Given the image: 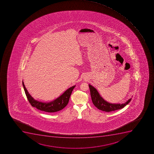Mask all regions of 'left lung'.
<instances>
[{"instance_id":"8db88e82","label":"left lung","mask_w":154,"mask_h":154,"mask_svg":"<svg viewBox=\"0 0 154 154\" xmlns=\"http://www.w3.org/2000/svg\"><path fill=\"white\" fill-rule=\"evenodd\" d=\"M91 99L93 103L99 109L106 112H111L116 110L120 109L127 105L131 100V98L129 99L124 103H109L104 100L99 94L97 90L92 85L89 84Z\"/></svg>"}]
</instances>
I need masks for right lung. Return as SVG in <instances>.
I'll return each instance as SVG.
<instances>
[{
	"label": "right lung",
	"mask_w": 154,
	"mask_h": 154,
	"mask_svg": "<svg viewBox=\"0 0 154 154\" xmlns=\"http://www.w3.org/2000/svg\"><path fill=\"white\" fill-rule=\"evenodd\" d=\"M23 85L27 98L31 106L33 107H36L38 109L47 112H55L64 108L68 103L72 92L75 86V85L72 86L68 89L63 94L54 100L48 103H44L36 100L30 95L25 87L23 81Z\"/></svg>",
	"instance_id": "obj_1"
}]
</instances>
